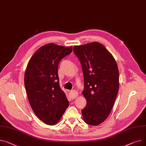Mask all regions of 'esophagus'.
<instances>
[{"label":"esophagus","instance_id":"34e87169","mask_svg":"<svg viewBox=\"0 0 146 146\" xmlns=\"http://www.w3.org/2000/svg\"><path fill=\"white\" fill-rule=\"evenodd\" d=\"M77 96H78V93L76 90H72L70 92V97L72 99H75L77 97Z\"/></svg>","mask_w":146,"mask_h":146}]
</instances>
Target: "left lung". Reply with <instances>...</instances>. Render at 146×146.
I'll return each instance as SVG.
<instances>
[{
    "instance_id": "obj_1",
    "label": "left lung",
    "mask_w": 146,
    "mask_h": 146,
    "mask_svg": "<svg viewBox=\"0 0 146 146\" xmlns=\"http://www.w3.org/2000/svg\"><path fill=\"white\" fill-rule=\"evenodd\" d=\"M83 73L87 101L82 110L87 124L98 125L108 117L119 89V72L112 54L99 42L74 46Z\"/></svg>"
}]
</instances>
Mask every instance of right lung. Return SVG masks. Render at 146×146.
<instances>
[{
	"label": "right lung",
	"instance_id": "obj_1",
	"mask_svg": "<svg viewBox=\"0 0 146 146\" xmlns=\"http://www.w3.org/2000/svg\"><path fill=\"white\" fill-rule=\"evenodd\" d=\"M73 47L48 43L40 47L28 62L25 86L29 102L37 117L47 125L59 122L69 106L59 85L58 66Z\"/></svg>",
	"mask_w": 146,
	"mask_h": 146
}]
</instances>
